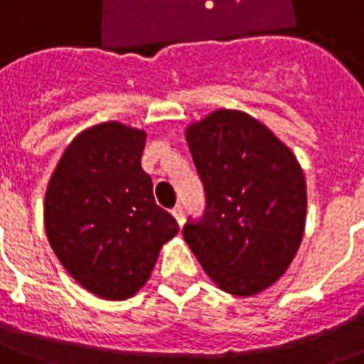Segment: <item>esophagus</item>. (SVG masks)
<instances>
[{"instance_id":"1","label":"esophagus","mask_w":364,"mask_h":364,"mask_svg":"<svg viewBox=\"0 0 364 364\" xmlns=\"http://www.w3.org/2000/svg\"><path fill=\"white\" fill-rule=\"evenodd\" d=\"M171 214L175 216V220L179 222V226H183V222H185V210H183L181 205L173 206V210H171Z\"/></svg>"}]
</instances>
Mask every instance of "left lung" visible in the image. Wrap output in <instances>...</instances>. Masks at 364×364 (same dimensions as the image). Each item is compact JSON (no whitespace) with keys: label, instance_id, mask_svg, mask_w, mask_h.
Here are the masks:
<instances>
[{"label":"left lung","instance_id":"1","mask_svg":"<svg viewBox=\"0 0 364 364\" xmlns=\"http://www.w3.org/2000/svg\"><path fill=\"white\" fill-rule=\"evenodd\" d=\"M185 138L205 183L206 214L183 237L218 289L259 294L284 274L304 236V171L289 146L244 111H213L191 122Z\"/></svg>","mask_w":364,"mask_h":364}]
</instances>
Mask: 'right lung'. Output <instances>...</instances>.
<instances>
[{"label": "right lung", "mask_w": 364, "mask_h": 364, "mask_svg": "<svg viewBox=\"0 0 364 364\" xmlns=\"http://www.w3.org/2000/svg\"><path fill=\"white\" fill-rule=\"evenodd\" d=\"M146 130L107 120L75 136L44 195V230L62 267L103 300L134 296L179 226L142 169Z\"/></svg>", "instance_id": "1"}]
</instances>
